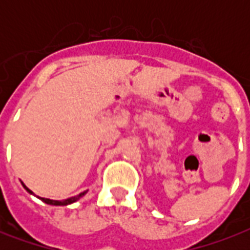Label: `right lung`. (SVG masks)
I'll list each match as a JSON object with an SVG mask.
<instances>
[{
	"label": "right lung",
	"mask_w": 250,
	"mask_h": 250,
	"mask_svg": "<svg viewBox=\"0 0 250 250\" xmlns=\"http://www.w3.org/2000/svg\"><path fill=\"white\" fill-rule=\"evenodd\" d=\"M21 186L24 187V189L27 190V192H28V193L33 194L32 190L29 189V188H27V187H25V184H23V183H21ZM86 192H88V190H84V192H82V193H79V194H78V196H74V197L66 198V200H62V201H58V200H50V198L39 197V196H37V197L40 198V200H41V201H42V202H45V204H48V205H54V206H66V205H70V204H72V202H76V201H78V200H80V197H83V196H84V194L86 193Z\"/></svg>",
	"instance_id": "obj_1"
}]
</instances>
